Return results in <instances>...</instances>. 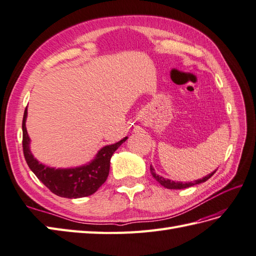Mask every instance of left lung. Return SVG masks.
I'll list each match as a JSON object with an SVG mask.
<instances>
[{
  "label": "left lung",
  "mask_w": 256,
  "mask_h": 256,
  "mask_svg": "<svg viewBox=\"0 0 256 256\" xmlns=\"http://www.w3.org/2000/svg\"><path fill=\"white\" fill-rule=\"evenodd\" d=\"M217 170H215L214 172H212V174H207L206 176L202 178V179H198V180H195L193 182H176V181H171L169 179H164V176H159L156 174L155 169H154L152 166H150V172H152V176L155 178L156 181H158L160 184H162V186H164L166 188H171V190H181V188H190V186H196V184H200V183H203L205 181H207L210 179V178L215 174Z\"/></svg>",
  "instance_id": "8db88e82"
}]
</instances>
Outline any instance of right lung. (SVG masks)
<instances>
[{
	"label": "right lung",
	"instance_id": "obj_1",
	"mask_svg": "<svg viewBox=\"0 0 256 256\" xmlns=\"http://www.w3.org/2000/svg\"><path fill=\"white\" fill-rule=\"evenodd\" d=\"M27 108L22 118V150L28 167L36 176L58 196L80 198L94 194L106 182L110 170V159L114 152L128 140L101 148L90 162L75 168H51L39 162L30 150V138L26 128Z\"/></svg>",
	"mask_w": 256,
	"mask_h": 256
}]
</instances>
